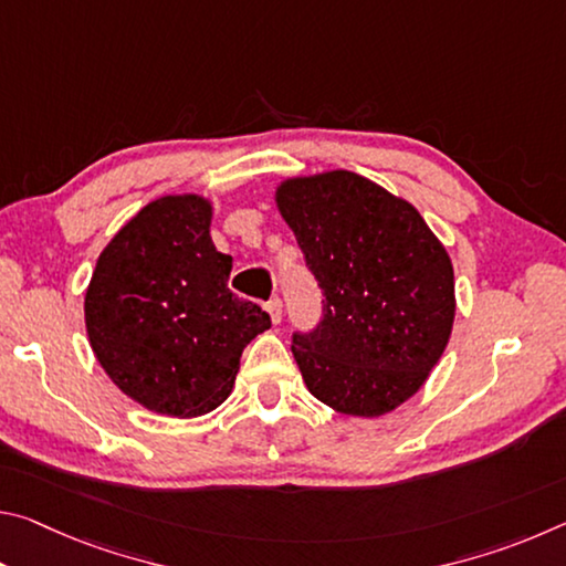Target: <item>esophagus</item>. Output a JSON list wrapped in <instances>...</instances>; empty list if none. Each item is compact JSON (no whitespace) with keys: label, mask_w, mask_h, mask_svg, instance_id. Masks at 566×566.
<instances>
[{"label":"esophagus","mask_w":566,"mask_h":566,"mask_svg":"<svg viewBox=\"0 0 566 566\" xmlns=\"http://www.w3.org/2000/svg\"><path fill=\"white\" fill-rule=\"evenodd\" d=\"M266 312H270V317L274 324L282 322V300L280 296H272L270 302H266Z\"/></svg>","instance_id":"34e87169"}]
</instances>
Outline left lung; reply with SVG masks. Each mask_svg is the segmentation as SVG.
Listing matches in <instances>:
<instances>
[{
    "mask_svg": "<svg viewBox=\"0 0 566 566\" xmlns=\"http://www.w3.org/2000/svg\"><path fill=\"white\" fill-rule=\"evenodd\" d=\"M276 207L324 294L317 327L292 334L306 389L342 415H387L452 334L447 249L415 207L354 171L286 179Z\"/></svg>",
    "mask_w": 566,
    "mask_h": 566,
    "instance_id": "1",
    "label": "left lung"
}]
</instances>
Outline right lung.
<instances>
[{
  "instance_id": "1",
  "label": "right lung",
  "mask_w": 566,
  "mask_h": 566,
  "mask_svg": "<svg viewBox=\"0 0 566 566\" xmlns=\"http://www.w3.org/2000/svg\"><path fill=\"white\" fill-rule=\"evenodd\" d=\"M209 222L202 197L155 199L104 247L84 296L102 369L157 415L217 409L247 344L272 327L260 304L229 292L232 256L217 252Z\"/></svg>"
}]
</instances>
